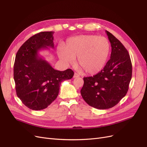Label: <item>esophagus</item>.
Masks as SVG:
<instances>
[{
	"label": "esophagus",
	"mask_w": 147,
	"mask_h": 147,
	"mask_svg": "<svg viewBox=\"0 0 147 147\" xmlns=\"http://www.w3.org/2000/svg\"><path fill=\"white\" fill-rule=\"evenodd\" d=\"M79 76H80V75H79V74H78L77 73H74V74L73 78H78V77H79Z\"/></svg>",
	"instance_id": "1"
}]
</instances>
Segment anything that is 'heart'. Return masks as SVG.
I'll use <instances>...</instances> for the list:
<instances>
[{
  "mask_svg": "<svg viewBox=\"0 0 147 147\" xmlns=\"http://www.w3.org/2000/svg\"><path fill=\"white\" fill-rule=\"evenodd\" d=\"M110 52V44L106 38L95 35H82L67 40L65 46L58 49L59 58L72 63L78 56L79 66L88 73L100 72L105 67Z\"/></svg>",
  "mask_w": 147,
  "mask_h": 147,
  "instance_id": "heart-1",
  "label": "heart"
}]
</instances>
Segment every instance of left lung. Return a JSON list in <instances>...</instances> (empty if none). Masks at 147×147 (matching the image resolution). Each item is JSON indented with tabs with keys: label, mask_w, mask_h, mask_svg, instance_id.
Returning a JSON list of instances; mask_svg holds the SVG:
<instances>
[{
	"label": "left lung",
	"mask_w": 147,
	"mask_h": 147,
	"mask_svg": "<svg viewBox=\"0 0 147 147\" xmlns=\"http://www.w3.org/2000/svg\"><path fill=\"white\" fill-rule=\"evenodd\" d=\"M106 33L111 42V59L101 71L84 78L80 93L89 105L98 109H107L125 97L131 79L132 65L128 51L109 32Z\"/></svg>",
	"instance_id": "8db88e82"
}]
</instances>
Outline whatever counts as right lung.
<instances>
[{
	"instance_id": "right-lung-1",
	"label": "right lung",
	"mask_w": 147,
	"mask_h": 147,
	"mask_svg": "<svg viewBox=\"0 0 147 147\" xmlns=\"http://www.w3.org/2000/svg\"><path fill=\"white\" fill-rule=\"evenodd\" d=\"M54 32H42L31 36L18 50L14 65L17 97L32 110L47 107L58 97L61 82L71 79V69H55L39 55V51L54 48Z\"/></svg>"
}]
</instances>
